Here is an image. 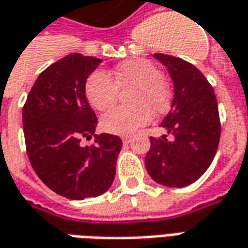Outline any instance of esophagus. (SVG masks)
<instances>
[{"label": "esophagus", "instance_id": "esophagus-1", "mask_svg": "<svg viewBox=\"0 0 248 248\" xmlns=\"http://www.w3.org/2000/svg\"><path fill=\"white\" fill-rule=\"evenodd\" d=\"M121 138H122V141L124 142H130V140H131V136H127V134H126V136L121 137Z\"/></svg>", "mask_w": 248, "mask_h": 248}]
</instances>
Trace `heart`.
Returning <instances> with one entry per match:
<instances>
[{"label":"heart","mask_w":248,"mask_h":248,"mask_svg":"<svg viewBox=\"0 0 248 248\" xmlns=\"http://www.w3.org/2000/svg\"><path fill=\"white\" fill-rule=\"evenodd\" d=\"M110 76L96 71L86 82V96L91 106L103 111L111 107L119 87H131L129 102L133 105L111 108L102 117V127L114 134H129L146 124L152 112L162 114L170 105V91L160 68L145 59H130L118 64ZM116 82H114L113 80Z\"/></svg>","instance_id":"heart-1"}]
</instances>
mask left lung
Masks as SVG:
<instances>
[{"label": "left lung", "instance_id": "8db88e82", "mask_svg": "<svg viewBox=\"0 0 248 248\" xmlns=\"http://www.w3.org/2000/svg\"><path fill=\"white\" fill-rule=\"evenodd\" d=\"M154 58L172 78V106L160 126L173 141L150 137L145 157L149 176L155 183L183 188L202 177L214 160L220 140V119L215 91L193 64L164 53Z\"/></svg>", "mask_w": 248, "mask_h": 248}]
</instances>
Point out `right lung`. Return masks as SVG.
<instances>
[{"label": "right lung", "mask_w": 248, "mask_h": 248, "mask_svg": "<svg viewBox=\"0 0 248 248\" xmlns=\"http://www.w3.org/2000/svg\"><path fill=\"white\" fill-rule=\"evenodd\" d=\"M100 59L71 53L36 79L22 108L27 153L36 174L60 196L83 200L105 193L115 177L121 138L95 134L98 119L86 82ZM95 137L91 147L80 141Z\"/></svg>", "instance_id": "obj_1"}]
</instances>
